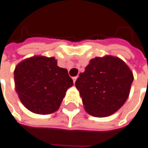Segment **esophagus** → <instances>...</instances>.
Here are the masks:
<instances>
[{
  "instance_id": "esophagus-1",
  "label": "esophagus",
  "mask_w": 148,
  "mask_h": 148,
  "mask_svg": "<svg viewBox=\"0 0 148 148\" xmlns=\"http://www.w3.org/2000/svg\"><path fill=\"white\" fill-rule=\"evenodd\" d=\"M77 78H78L77 76H76V77H74V78H73V81H74V83H75V81H76V79H77Z\"/></svg>"
}]
</instances>
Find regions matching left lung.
Wrapping results in <instances>:
<instances>
[{
	"label": "left lung",
	"mask_w": 148,
	"mask_h": 148,
	"mask_svg": "<svg viewBox=\"0 0 148 148\" xmlns=\"http://www.w3.org/2000/svg\"><path fill=\"white\" fill-rule=\"evenodd\" d=\"M133 81L131 69L119 58L92 59L75 82L83 104L93 117H108L124 104Z\"/></svg>",
	"instance_id": "1"
}]
</instances>
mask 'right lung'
<instances>
[{
  "instance_id": "1",
  "label": "right lung",
  "mask_w": 148,
  "mask_h": 148,
  "mask_svg": "<svg viewBox=\"0 0 148 148\" xmlns=\"http://www.w3.org/2000/svg\"><path fill=\"white\" fill-rule=\"evenodd\" d=\"M16 90L23 105L37 114L59 109L73 79L54 57L34 56L17 64L14 71Z\"/></svg>"
}]
</instances>
